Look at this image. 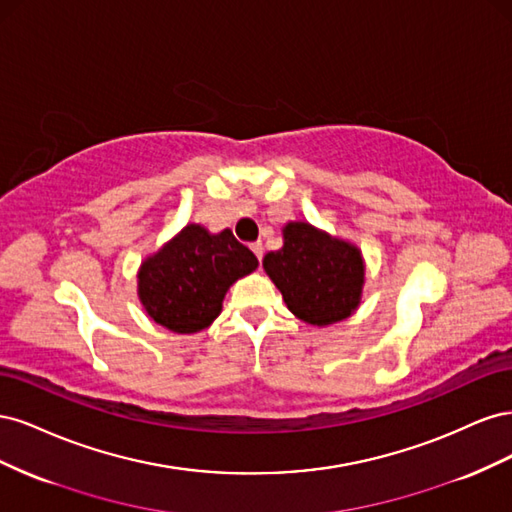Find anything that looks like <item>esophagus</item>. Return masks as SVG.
<instances>
[{
	"label": "esophagus",
	"instance_id": "34e87169",
	"mask_svg": "<svg viewBox=\"0 0 512 512\" xmlns=\"http://www.w3.org/2000/svg\"><path fill=\"white\" fill-rule=\"evenodd\" d=\"M250 247H252V252H254V256H256V258H258L260 262H262V256H265V247H262V243L258 241V243H252Z\"/></svg>",
	"mask_w": 512,
	"mask_h": 512
}]
</instances>
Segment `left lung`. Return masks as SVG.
Segmentation results:
<instances>
[{
  "mask_svg": "<svg viewBox=\"0 0 512 512\" xmlns=\"http://www.w3.org/2000/svg\"><path fill=\"white\" fill-rule=\"evenodd\" d=\"M262 267L303 322L333 324L359 305L365 277L361 252L309 224H288L284 247L269 252Z\"/></svg>",
  "mask_w": 512,
  "mask_h": 512,
  "instance_id": "obj_1",
  "label": "left lung"
}]
</instances>
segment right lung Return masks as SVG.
<instances>
[{"instance_id":"add662e5","label":"right lung","mask_w":512,"mask_h":512,"mask_svg":"<svg viewBox=\"0 0 512 512\" xmlns=\"http://www.w3.org/2000/svg\"><path fill=\"white\" fill-rule=\"evenodd\" d=\"M256 267V256L228 228L209 235L203 226L190 224L143 262L138 294L162 327L196 333L218 318L232 282Z\"/></svg>"}]
</instances>
